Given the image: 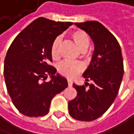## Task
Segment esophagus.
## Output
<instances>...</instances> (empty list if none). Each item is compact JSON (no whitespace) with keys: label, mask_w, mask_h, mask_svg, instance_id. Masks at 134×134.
I'll return each instance as SVG.
<instances>
[{"label":"esophagus","mask_w":134,"mask_h":134,"mask_svg":"<svg viewBox=\"0 0 134 134\" xmlns=\"http://www.w3.org/2000/svg\"><path fill=\"white\" fill-rule=\"evenodd\" d=\"M68 86H69V87L72 86V82H71V80L68 79Z\"/></svg>","instance_id":"esophagus-1"}]
</instances>
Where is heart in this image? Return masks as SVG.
<instances>
[{"mask_svg": "<svg viewBox=\"0 0 134 134\" xmlns=\"http://www.w3.org/2000/svg\"><path fill=\"white\" fill-rule=\"evenodd\" d=\"M70 37L75 44V46L81 51L85 52L90 44V37L86 33L81 30L73 31L70 34ZM59 41L55 39L51 46V55L53 59H58L59 57ZM83 69L81 63H71L68 62H63L58 66V71L63 76L66 78H74L79 74Z\"/></svg>", "mask_w": 134, "mask_h": 134, "instance_id": "obj_1", "label": "heart"}]
</instances>
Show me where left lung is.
I'll return each mask as SVG.
<instances>
[{
  "mask_svg": "<svg viewBox=\"0 0 134 134\" xmlns=\"http://www.w3.org/2000/svg\"><path fill=\"white\" fill-rule=\"evenodd\" d=\"M75 24L86 31L94 43L91 62L83 73L86 81L93 83L73 84L78 93L68 102V110L75 119L90 122L104 115L114 102L124 73L123 59L118 41L100 23L87 21Z\"/></svg>",
  "mask_w": 134,
  "mask_h": 134,
  "instance_id": "left-lung-1",
  "label": "left lung"
}]
</instances>
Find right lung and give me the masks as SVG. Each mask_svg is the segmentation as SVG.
I'll list each match as a JSON object with an SVG mask.
<instances>
[{
  "label": "right lung",
  "mask_w": 134,
  "mask_h": 134,
  "mask_svg": "<svg viewBox=\"0 0 134 134\" xmlns=\"http://www.w3.org/2000/svg\"><path fill=\"white\" fill-rule=\"evenodd\" d=\"M73 23L37 18L23 30L9 47L4 65L8 93L18 111L29 117L48 114L52 99L68 87V81L49 65L51 46ZM49 75L51 80H44Z\"/></svg>",
  "instance_id": "right-lung-1"
}]
</instances>
